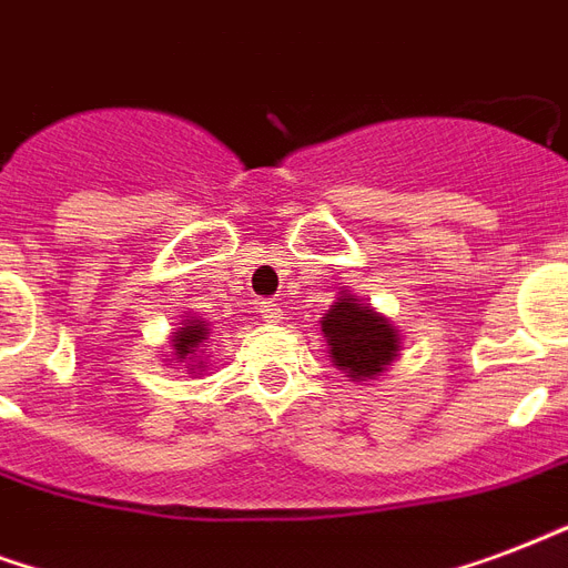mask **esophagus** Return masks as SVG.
<instances>
[{
    "label": "esophagus",
    "mask_w": 568,
    "mask_h": 568,
    "mask_svg": "<svg viewBox=\"0 0 568 568\" xmlns=\"http://www.w3.org/2000/svg\"><path fill=\"white\" fill-rule=\"evenodd\" d=\"M258 313L265 318L267 324H280L283 322V310H280V303L276 301H262L258 303Z\"/></svg>",
    "instance_id": "esophagus-1"
}]
</instances>
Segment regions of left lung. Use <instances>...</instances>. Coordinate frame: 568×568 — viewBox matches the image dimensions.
I'll return each mask as SVG.
<instances>
[{"instance_id":"1","label":"left lung","mask_w":568,"mask_h":568,"mask_svg":"<svg viewBox=\"0 0 568 568\" xmlns=\"http://www.w3.org/2000/svg\"><path fill=\"white\" fill-rule=\"evenodd\" d=\"M322 333L327 339V357L345 378L375 381L393 366L402 352V333L375 306L363 303L348 288L324 313Z\"/></svg>"}]
</instances>
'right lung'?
I'll return each mask as SVG.
<instances>
[{"label": "right lung", "instance_id": "obj_1", "mask_svg": "<svg viewBox=\"0 0 568 568\" xmlns=\"http://www.w3.org/2000/svg\"><path fill=\"white\" fill-rule=\"evenodd\" d=\"M207 336H211V324L202 315H184V322L172 333V352L166 354V366H181L187 375L205 372V354H207Z\"/></svg>", "mask_w": 568, "mask_h": 568}]
</instances>
